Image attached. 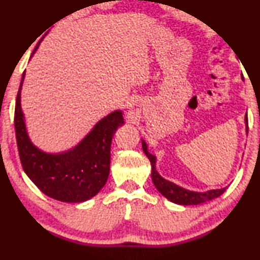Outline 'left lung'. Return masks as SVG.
Wrapping results in <instances>:
<instances>
[{
    "label": "left lung",
    "mask_w": 260,
    "mask_h": 260,
    "mask_svg": "<svg viewBox=\"0 0 260 260\" xmlns=\"http://www.w3.org/2000/svg\"><path fill=\"white\" fill-rule=\"evenodd\" d=\"M245 125H246L247 133V116H245ZM142 148H143L144 154L147 155V157L151 163V180L152 182H154L155 187L157 188V190L163 195V197L168 199L169 201L174 202V204L183 206L200 205L220 197V195L226 190L227 187L220 188V189H211L207 191H194L177 186L176 183H174L169 180H166L165 177L159 175L157 170H156V156L149 152L148 145L144 142V140H142Z\"/></svg>",
    "instance_id": "8db88e82"
}]
</instances>
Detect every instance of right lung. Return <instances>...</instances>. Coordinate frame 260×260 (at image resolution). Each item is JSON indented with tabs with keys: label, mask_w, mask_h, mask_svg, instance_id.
<instances>
[{
	"label": "right lung",
	"mask_w": 260,
	"mask_h": 260,
	"mask_svg": "<svg viewBox=\"0 0 260 260\" xmlns=\"http://www.w3.org/2000/svg\"><path fill=\"white\" fill-rule=\"evenodd\" d=\"M40 41L31 53L34 55ZM22 74L15 104V134L21 165L35 186L54 200L79 204L90 200L105 186L110 173L112 137L124 124L123 111L116 110L102 118L76 147L61 152L39 149L27 133L21 108Z\"/></svg>",
	"instance_id": "right-lung-1"
}]
</instances>
